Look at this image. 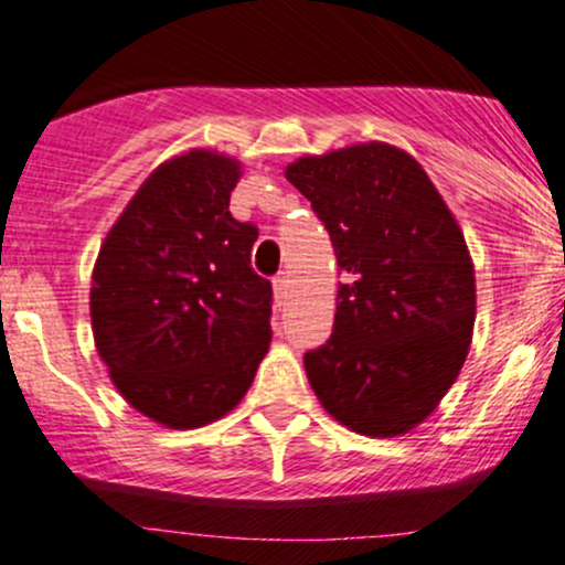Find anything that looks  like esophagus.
Listing matches in <instances>:
<instances>
[{
  "mask_svg": "<svg viewBox=\"0 0 565 565\" xmlns=\"http://www.w3.org/2000/svg\"><path fill=\"white\" fill-rule=\"evenodd\" d=\"M274 295H276V302H284L289 295V276L287 274H278L274 278Z\"/></svg>",
  "mask_w": 565,
  "mask_h": 565,
  "instance_id": "esophagus-1",
  "label": "esophagus"
}]
</instances>
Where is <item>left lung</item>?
Instances as JSON below:
<instances>
[{
  "label": "left lung",
  "mask_w": 565,
  "mask_h": 565,
  "mask_svg": "<svg viewBox=\"0 0 565 565\" xmlns=\"http://www.w3.org/2000/svg\"><path fill=\"white\" fill-rule=\"evenodd\" d=\"M327 225L345 281L334 332L305 374L340 425L393 438L425 423L462 372L476 268L457 217L417 159L359 142L287 167Z\"/></svg>",
  "instance_id": "left-lung-1"
}]
</instances>
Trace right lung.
<instances>
[{
	"instance_id": "1",
	"label": "right lung",
	"mask_w": 565,
	"mask_h": 565,
	"mask_svg": "<svg viewBox=\"0 0 565 565\" xmlns=\"http://www.w3.org/2000/svg\"><path fill=\"white\" fill-rule=\"evenodd\" d=\"M242 161L193 148L146 178L100 244L89 289L97 355L129 406L193 430L238 406L270 348L257 228L231 215Z\"/></svg>"
}]
</instances>
